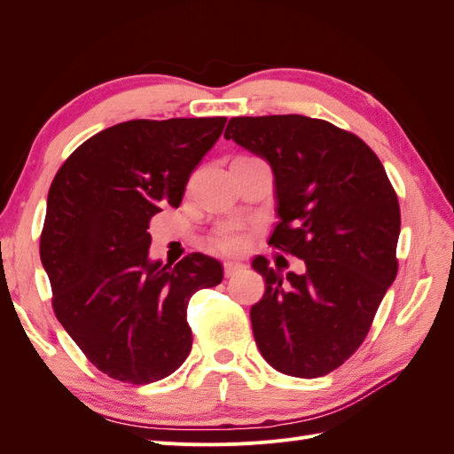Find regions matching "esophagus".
<instances>
[{
    "label": "esophagus",
    "mask_w": 454,
    "mask_h": 454,
    "mask_svg": "<svg viewBox=\"0 0 454 454\" xmlns=\"http://www.w3.org/2000/svg\"><path fill=\"white\" fill-rule=\"evenodd\" d=\"M244 269L242 263H237V261H225L223 263V270H225V277H235L237 272H240Z\"/></svg>",
    "instance_id": "1"
}]
</instances>
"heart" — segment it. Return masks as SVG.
Segmentation results:
<instances>
[{"label": "heart", "instance_id": "obj_1", "mask_svg": "<svg viewBox=\"0 0 454 454\" xmlns=\"http://www.w3.org/2000/svg\"><path fill=\"white\" fill-rule=\"evenodd\" d=\"M212 244L215 250L223 254H240L246 250L248 239H246L244 227L240 223H227L214 232Z\"/></svg>", "mask_w": 454, "mask_h": 454}]
</instances>
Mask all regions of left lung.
I'll use <instances>...</instances> for the list:
<instances>
[{
  "instance_id": "left-lung-1",
  "label": "left lung",
  "mask_w": 454,
  "mask_h": 454,
  "mask_svg": "<svg viewBox=\"0 0 454 454\" xmlns=\"http://www.w3.org/2000/svg\"><path fill=\"white\" fill-rule=\"evenodd\" d=\"M225 138L269 160L280 222L269 244L305 259L286 278L263 255L265 294L252 307L263 358L284 375L332 373L360 348L397 274L400 202L358 136L305 115L232 117Z\"/></svg>"
}]
</instances>
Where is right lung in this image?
I'll list each match as a JSON object with an SVG mask.
<instances>
[{
	"label": "right lung",
	"mask_w": 454,
	"mask_h": 454,
	"mask_svg": "<svg viewBox=\"0 0 454 454\" xmlns=\"http://www.w3.org/2000/svg\"><path fill=\"white\" fill-rule=\"evenodd\" d=\"M227 117L134 119L81 144L54 176L39 255L52 310L92 365L121 382L172 375L191 352L189 299L223 267L189 254L149 261V219L182 204Z\"/></svg>",
	"instance_id": "1"
}]
</instances>
